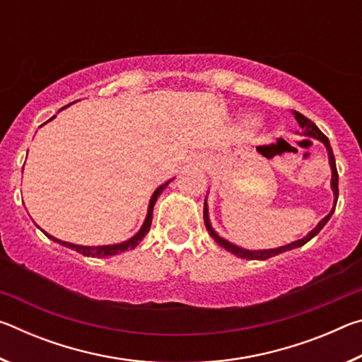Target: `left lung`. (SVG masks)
Here are the masks:
<instances>
[{
    "mask_svg": "<svg viewBox=\"0 0 362 362\" xmlns=\"http://www.w3.org/2000/svg\"><path fill=\"white\" fill-rule=\"evenodd\" d=\"M293 116H296L297 122L300 124V127L303 129V136L306 137H313V139H317L321 140V142L326 145L327 148V156H329V164H330V170H332V179H330V187H332V192H334V207L330 209V212L327 214L326 217H324L320 223H317L313 230H311L308 235H306L305 238H302V240L298 241H293L291 244H286V246H281V247H276V249H263V250H249V249H243L240 246H236V244H233L230 241L223 240V238H220L216 230L212 228L211 225V220H209V209H207V203L204 201V223H206V228L207 231H209V235L214 238V241H216L218 246H222L223 249L228 250V252L235 254L238 257H241V259H247V260H267L269 259V257H274L278 254H283V252H287V250H292L296 247H300L303 246V244L308 243L311 238H315L317 233H320L322 230V226L326 225L329 222V218L332 217V214L335 211V204H337V199H339V173H337V166H335V158H334V151H332V146H330L329 144V139L324 136V134L320 131V127H317L313 121L306 118V116H303L302 113L298 112H292ZM207 199V198H206Z\"/></svg>",
    "mask_w": 362,
    "mask_h": 362,
    "instance_id": "obj_1",
    "label": "left lung"
}]
</instances>
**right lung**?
<instances>
[{
    "label": "right lung",
    "instance_id": "add662e5",
    "mask_svg": "<svg viewBox=\"0 0 362 362\" xmlns=\"http://www.w3.org/2000/svg\"><path fill=\"white\" fill-rule=\"evenodd\" d=\"M66 107H69V105H66ZM64 108H65V107H64ZM64 108H62V110H64ZM52 118H54V116H52ZM52 118H51V119H52ZM51 119H49V121H51ZM170 180H173V179H170ZM170 180L164 182L163 185H159V187L155 189V193L151 194V199H150V204H148V212H146V217H145V222H144V225H142V228H140V230L136 233V235H134L132 238H129V240L124 241V243H119V244H108V246H79V244L60 241V240H57V238L51 236V235H49V233H46V231H45V235L49 238V240H52L54 243L62 244V246L69 247V249H73V250H76V252L83 254V255H86V257H97V259H105V257H108V255H116V254L124 252V250H129V249L137 247L139 243L142 241L146 233L150 231L151 218H153V207H155L156 199L159 198V194L163 193V189L169 185Z\"/></svg>",
    "mask_w": 362,
    "mask_h": 362
}]
</instances>
